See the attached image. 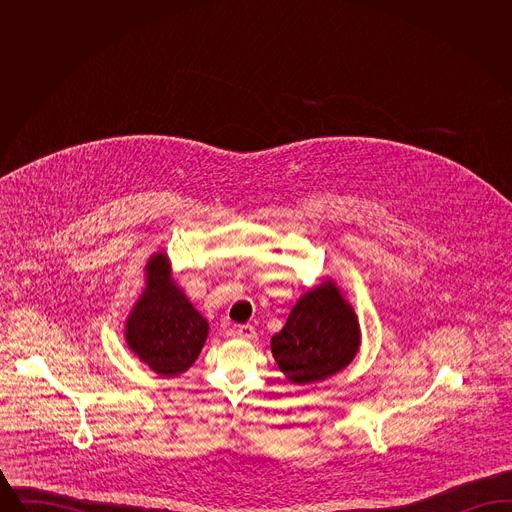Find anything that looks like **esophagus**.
<instances>
[{"mask_svg":"<svg viewBox=\"0 0 512 512\" xmlns=\"http://www.w3.org/2000/svg\"><path fill=\"white\" fill-rule=\"evenodd\" d=\"M236 336L242 340H255L257 332L251 324H240V326H236Z\"/></svg>","mask_w":512,"mask_h":512,"instance_id":"obj_1","label":"esophagus"}]
</instances>
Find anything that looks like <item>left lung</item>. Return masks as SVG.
<instances>
[{"mask_svg": "<svg viewBox=\"0 0 512 512\" xmlns=\"http://www.w3.org/2000/svg\"><path fill=\"white\" fill-rule=\"evenodd\" d=\"M359 343L357 317L328 280L295 303L282 332L272 336L270 349L290 382L313 384L349 365Z\"/></svg>", "mask_w": 512, "mask_h": 512, "instance_id": "8db88e82", "label": "left lung"}]
</instances>
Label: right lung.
Segmentation results:
<instances>
[{
  "mask_svg": "<svg viewBox=\"0 0 512 512\" xmlns=\"http://www.w3.org/2000/svg\"><path fill=\"white\" fill-rule=\"evenodd\" d=\"M146 268V292L128 317L126 341L153 372L176 376L194 365L209 324L172 284L165 253L153 255Z\"/></svg>",
  "mask_w": 512,
  "mask_h": 512,
  "instance_id": "obj_1",
  "label": "right lung"
}]
</instances>
